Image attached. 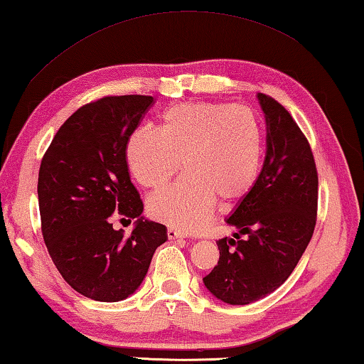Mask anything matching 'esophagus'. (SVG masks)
Here are the masks:
<instances>
[{
	"label": "esophagus",
	"instance_id": "obj_1",
	"mask_svg": "<svg viewBox=\"0 0 364 364\" xmlns=\"http://www.w3.org/2000/svg\"><path fill=\"white\" fill-rule=\"evenodd\" d=\"M167 234H168V239H181V237H184V234L180 230H176V228H168Z\"/></svg>",
	"mask_w": 364,
	"mask_h": 364
}]
</instances>
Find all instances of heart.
<instances>
[{"instance_id":"b5f03b06","label":"heart","mask_w":364,"mask_h":364,"mask_svg":"<svg viewBox=\"0 0 364 364\" xmlns=\"http://www.w3.org/2000/svg\"><path fill=\"white\" fill-rule=\"evenodd\" d=\"M264 156L262 122L234 104L183 102L162 115V127L143 125L127 143V162L146 188H160L180 170L186 175L154 193L147 207L154 218L200 231L215 200L236 204L255 186Z\"/></svg>"}]
</instances>
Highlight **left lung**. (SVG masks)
I'll use <instances>...</instances> for the list:
<instances>
[{
	"mask_svg": "<svg viewBox=\"0 0 364 364\" xmlns=\"http://www.w3.org/2000/svg\"><path fill=\"white\" fill-rule=\"evenodd\" d=\"M257 97L267 120V156L255 186L226 218L237 230L235 239L217 242L218 264L204 278L230 305L274 292L297 267L316 225L318 171L308 139L278 101Z\"/></svg>",
	"mask_w": 364,
	"mask_h": 364,
	"instance_id": "8db88e82",
	"label": "left lung"
}]
</instances>
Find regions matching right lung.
Masks as SVG:
<instances>
[{
    "mask_svg": "<svg viewBox=\"0 0 364 364\" xmlns=\"http://www.w3.org/2000/svg\"><path fill=\"white\" fill-rule=\"evenodd\" d=\"M152 96H106L73 112L53 138L38 173L41 232L67 284L97 301L141 286L167 228L146 220L128 173L127 143ZM117 210L137 218L130 237L109 223Z\"/></svg>",
    "mask_w": 364,
    "mask_h": 364,
    "instance_id": "obj_1",
    "label": "right lung"
}]
</instances>
